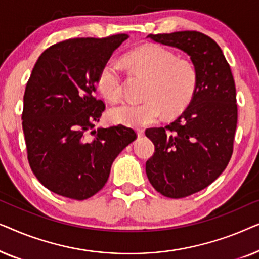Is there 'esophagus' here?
<instances>
[{
    "label": "esophagus",
    "instance_id": "34e87169",
    "mask_svg": "<svg viewBox=\"0 0 259 259\" xmlns=\"http://www.w3.org/2000/svg\"><path fill=\"white\" fill-rule=\"evenodd\" d=\"M137 134H138V137H143L144 136V130L143 128H138L137 130Z\"/></svg>",
    "mask_w": 259,
    "mask_h": 259
}]
</instances>
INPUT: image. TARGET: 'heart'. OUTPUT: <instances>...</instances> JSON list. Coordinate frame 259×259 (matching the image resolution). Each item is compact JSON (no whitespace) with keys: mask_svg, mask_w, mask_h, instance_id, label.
Returning <instances> with one entry per match:
<instances>
[{"mask_svg":"<svg viewBox=\"0 0 259 259\" xmlns=\"http://www.w3.org/2000/svg\"><path fill=\"white\" fill-rule=\"evenodd\" d=\"M125 63L137 73L148 77L141 104L122 102L109 111L114 123L127 127H144L157 122L166 113L173 116L183 112L192 101L198 86L196 67L186 59H177L168 49L155 44L143 45L125 56ZM102 95L116 101L122 95V77L114 60L101 67L97 79Z\"/></svg>","mask_w":259,"mask_h":259,"instance_id":"1","label":"heart"}]
</instances>
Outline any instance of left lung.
<instances>
[{
    "label": "left lung",
    "instance_id": "left-lung-1",
    "mask_svg": "<svg viewBox=\"0 0 259 259\" xmlns=\"http://www.w3.org/2000/svg\"><path fill=\"white\" fill-rule=\"evenodd\" d=\"M147 37L185 52L198 72L197 91L183 114L145 132L154 144V154L146 161L147 178L162 196L178 199L213 183L231 159L235 80L221 47L207 35L185 30Z\"/></svg>",
    "mask_w": 259,
    "mask_h": 259
}]
</instances>
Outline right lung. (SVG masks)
Returning <instances> with one entry per match:
<instances>
[{
  "instance_id": "right-lung-1",
  "label": "right lung",
  "mask_w": 259,
  "mask_h": 259,
  "mask_svg": "<svg viewBox=\"0 0 259 259\" xmlns=\"http://www.w3.org/2000/svg\"><path fill=\"white\" fill-rule=\"evenodd\" d=\"M128 38L80 37L53 45L35 63L23 97L22 128L30 168L45 187L70 199L99 192L111 166L137 139L119 125L97 128L105 104L94 98L98 74Z\"/></svg>"
}]
</instances>
